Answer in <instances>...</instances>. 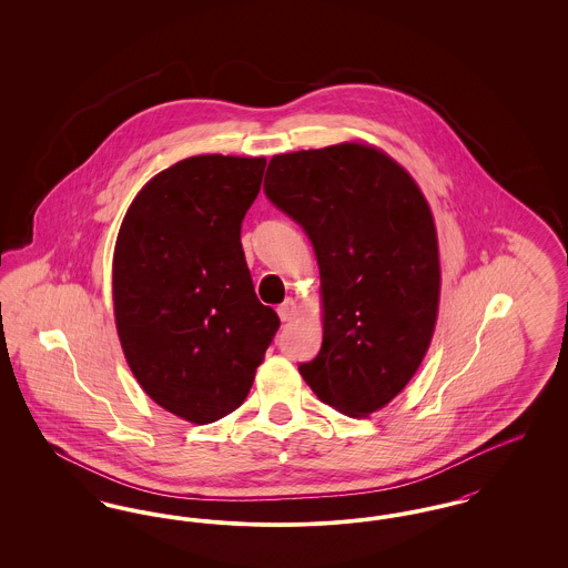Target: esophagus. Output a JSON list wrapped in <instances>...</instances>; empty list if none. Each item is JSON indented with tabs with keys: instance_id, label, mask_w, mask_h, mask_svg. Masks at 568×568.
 I'll return each instance as SVG.
<instances>
[{
	"instance_id": "1",
	"label": "esophagus",
	"mask_w": 568,
	"mask_h": 568,
	"mask_svg": "<svg viewBox=\"0 0 568 568\" xmlns=\"http://www.w3.org/2000/svg\"><path fill=\"white\" fill-rule=\"evenodd\" d=\"M276 313H278L281 322H292V320H294V317L297 315L296 302H294L292 297H287L283 304H278Z\"/></svg>"
}]
</instances>
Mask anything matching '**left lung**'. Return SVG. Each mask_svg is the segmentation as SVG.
I'll return each instance as SVG.
<instances>
[{"mask_svg":"<svg viewBox=\"0 0 568 568\" xmlns=\"http://www.w3.org/2000/svg\"><path fill=\"white\" fill-rule=\"evenodd\" d=\"M264 191L302 225L320 264L324 343L297 371L322 403L366 417L405 389L433 341L430 206L400 163L359 142L274 155Z\"/></svg>","mask_w":568,"mask_h":568,"instance_id":"1","label":"left lung"}]
</instances>
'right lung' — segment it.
<instances>
[{
  "label": "right lung",
  "mask_w": 568,
  "mask_h": 568,
  "mask_svg": "<svg viewBox=\"0 0 568 568\" xmlns=\"http://www.w3.org/2000/svg\"><path fill=\"white\" fill-rule=\"evenodd\" d=\"M264 158L195 155L153 176L112 260L114 322L142 389L191 424L243 405L278 329L246 268L241 225Z\"/></svg>",
  "instance_id": "right-lung-1"
}]
</instances>
